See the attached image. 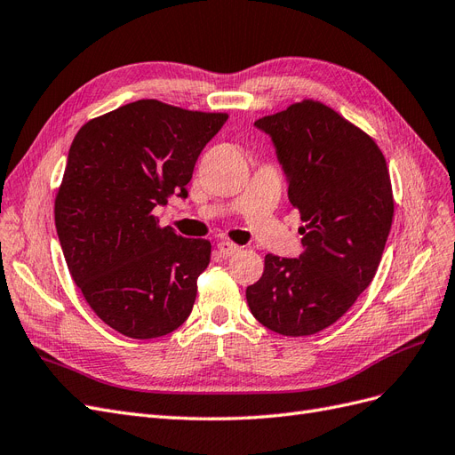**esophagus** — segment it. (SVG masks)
<instances>
[{
	"instance_id": "obj_1",
	"label": "esophagus",
	"mask_w": 455,
	"mask_h": 455,
	"mask_svg": "<svg viewBox=\"0 0 455 455\" xmlns=\"http://www.w3.org/2000/svg\"><path fill=\"white\" fill-rule=\"evenodd\" d=\"M218 251L222 252L224 256H233V254H237L241 251V246H237L235 243H229V241H220Z\"/></svg>"
}]
</instances>
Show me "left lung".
Instances as JSON below:
<instances>
[{
  "label": "left lung",
  "mask_w": 455,
  "mask_h": 455,
  "mask_svg": "<svg viewBox=\"0 0 455 455\" xmlns=\"http://www.w3.org/2000/svg\"><path fill=\"white\" fill-rule=\"evenodd\" d=\"M254 127L271 139L306 228L298 258L266 256L246 304L273 332L311 336L334 324L378 271L393 222L387 163L366 132L315 100Z\"/></svg>",
  "instance_id": "left-lung-1"
}]
</instances>
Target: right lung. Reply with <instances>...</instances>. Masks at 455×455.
Returning <instances> with one entry per match:
<instances>
[{"label":"right lung","mask_w":455,"mask_h":455,"mask_svg":"<svg viewBox=\"0 0 455 455\" xmlns=\"http://www.w3.org/2000/svg\"><path fill=\"white\" fill-rule=\"evenodd\" d=\"M226 114L136 100L79 129L68 151L54 224L74 283L119 334L151 339L194 309L211 243L159 228L151 214L186 186Z\"/></svg>","instance_id":"right-lung-1"}]
</instances>
